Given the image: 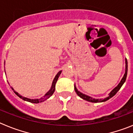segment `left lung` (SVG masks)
<instances>
[{"instance_id": "obj_1", "label": "left lung", "mask_w": 133, "mask_h": 133, "mask_svg": "<svg viewBox=\"0 0 133 133\" xmlns=\"http://www.w3.org/2000/svg\"><path fill=\"white\" fill-rule=\"evenodd\" d=\"M125 63H126V69H125V73H124V77H123V78H122L121 81L120 82V83L118 84V86H117V87H115V89H114L113 90H112V91L110 92V93H109V96L107 97V98H104V99H95V98H91L90 97L87 96V95H84V94H83L82 92H79V91L77 90V89L76 88V87H75V92H77V95H78V96L81 97V98H83V99L85 100V101H87L91 102V103H100V102L106 101L109 100V98H110L111 97H112L113 96H115V95H116V93H117L118 90H119V89L121 88V87L123 86V84H124V83L125 82V81H126L127 76V70H128V63H127V59H126V61H125Z\"/></svg>"}]
</instances>
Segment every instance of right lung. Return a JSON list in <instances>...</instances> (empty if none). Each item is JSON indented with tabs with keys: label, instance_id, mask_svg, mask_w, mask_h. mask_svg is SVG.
<instances>
[{
	"label": "right lung",
	"instance_id": "1",
	"mask_svg": "<svg viewBox=\"0 0 133 133\" xmlns=\"http://www.w3.org/2000/svg\"><path fill=\"white\" fill-rule=\"evenodd\" d=\"M61 73V71H59L58 73H57V75H56V77H55V78H54L53 82H52V87H51V88H50V89L49 90V92L46 94L44 97H41V98H39V99H30V98H26V97H23L22 95H21L19 93H18L17 92H16V91H15V90H14L12 88V90H13L14 92H15V93L16 94V95H17L18 97H19L20 98H22V99H23L24 101H28V102H30V103H41V102L44 101L45 100H46L47 98H49V97H50V96H52V94L54 93V92H55V84H56V81H57V80H58V77H59Z\"/></svg>",
	"mask_w": 133,
	"mask_h": 133
}]
</instances>
